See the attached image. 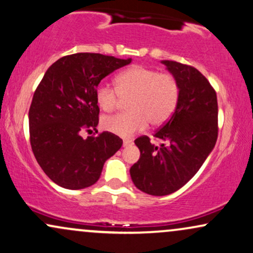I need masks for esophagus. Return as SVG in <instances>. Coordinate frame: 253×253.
I'll use <instances>...</instances> for the list:
<instances>
[{
	"instance_id": "esophagus-1",
	"label": "esophagus",
	"mask_w": 253,
	"mask_h": 253,
	"mask_svg": "<svg viewBox=\"0 0 253 253\" xmlns=\"http://www.w3.org/2000/svg\"><path fill=\"white\" fill-rule=\"evenodd\" d=\"M130 144H132V139H124L123 141V147H127Z\"/></svg>"
}]
</instances>
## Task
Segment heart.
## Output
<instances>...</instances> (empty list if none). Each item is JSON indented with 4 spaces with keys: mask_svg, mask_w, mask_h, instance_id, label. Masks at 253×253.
Instances as JSON below:
<instances>
[{
    "mask_svg": "<svg viewBox=\"0 0 253 253\" xmlns=\"http://www.w3.org/2000/svg\"><path fill=\"white\" fill-rule=\"evenodd\" d=\"M118 97L127 98L124 114L108 116L102 127L122 137H129L143 130L148 123L161 126L173 116L180 98V85L173 74L157 72L144 66H131L115 79V90L99 85L94 91L97 105L110 112L118 105Z\"/></svg>",
    "mask_w": 253,
    "mask_h": 253,
    "instance_id": "1",
    "label": "heart"
}]
</instances>
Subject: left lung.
I'll list each match as a JSON object with an SVG mask.
<instances>
[{"instance_id":"1","label":"left lung","mask_w":253,"mask_h":253,"mask_svg":"<svg viewBox=\"0 0 253 253\" xmlns=\"http://www.w3.org/2000/svg\"><path fill=\"white\" fill-rule=\"evenodd\" d=\"M180 85V98L171 118L155 132L135 139L141 156L130 168L139 191L162 197L176 192L198 173L218 138V102L210 82L197 68L162 60Z\"/></svg>"}]
</instances>
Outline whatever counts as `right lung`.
Instances as JSON below:
<instances>
[{
  "label": "right lung",
  "mask_w": 253,
  "mask_h": 253,
  "mask_svg": "<svg viewBox=\"0 0 253 253\" xmlns=\"http://www.w3.org/2000/svg\"><path fill=\"white\" fill-rule=\"evenodd\" d=\"M131 59L99 53L62 56L44 73L29 108L32 150L44 174L66 189L96 183L108 159L123 141L104 131L84 138L98 126L99 108L94 98L100 80Z\"/></svg>",
  "instance_id": "obj_1"
}]
</instances>
